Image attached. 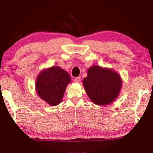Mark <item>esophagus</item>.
<instances>
[{
	"label": "esophagus",
	"instance_id": "esophagus-1",
	"mask_svg": "<svg viewBox=\"0 0 153 153\" xmlns=\"http://www.w3.org/2000/svg\"><path fill=\"white\" fill-rule=\"evenodd\" d=\"M80 80H81V77H76V78L74 79V82L76 83H79L80 82Z\"/></svg>",
	"mask_w": 153,
	"mask_h": 153
}]
</instances>
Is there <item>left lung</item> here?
<instances>
[{
    "instance_id": "obj_1",
    "label": "left lung",
    "mask_w": 153,
    "mask_h": 153,
    "mask_svg": "<svg viewBox=\"0 0 153 153\" xmlns=\"http://www.w3.org/2000/svg\"><path fill=\"white\" fill-rule=\"evenodd\" d=\"M83 85L87 95L94 104L106 106L118 97L122 79L116 71L94 65L87 70V76L83 79Z\"/></svg>"
}]
</instances>
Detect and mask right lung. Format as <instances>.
Segmentation results:
<instances>
[{"mask_svg": "<svg viewBox=\"0 0 153 153\" xmlns=\"http://www.w3.org/2000/svg\"><path fill=\"white\" fill-rule=\"evenodd\" d=\"M71 77L59 66H52L41 70L35 83V90L41 99L51 106L59 105Z\"/></svg>", "mask_w": 153, "mask_h": 153, "instance_id": "add662e5", "label": "right lung"}]
</instances>
